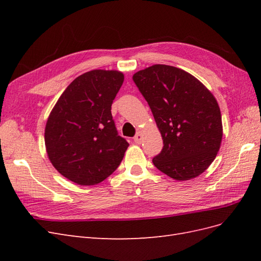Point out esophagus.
Returning a JSON list of instances; mask_svg holds the SVG:
<instances>
[{"label": "esophagus", "mask_w": 261, "mask_h": 261, "mask_svg": "<svg viewBox=\"0 0 261 261\" xmlns=\"http://www.w3.org/2000/svg\"><path fill=\"white\" fill-rule=\"evenodd\" d=\"M143 133L141 132H138L136 135H135V137H134V141H135L136 144H141V141H143Z\"/></svg>", "instance_id": "1"}]
</instances>
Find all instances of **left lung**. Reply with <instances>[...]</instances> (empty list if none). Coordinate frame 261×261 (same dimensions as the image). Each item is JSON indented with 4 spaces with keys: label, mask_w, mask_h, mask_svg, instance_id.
<instances>
[{
    "label": "left lung",
    "mask_w": 261,
    "mask_h": 261,
    "mask_svg": "<svg viewBox=\"0 0 261 261\" xmlns=\"http://www.w3.org/2000/svg\"><path fill=\"white\" fill-rule=\"evenodd\" d=\"M163 139L152 162L168 176L187 180L216 159L222 140V118L213 94L185 70L155 64L134 74Z\"/></svg>",
    "instance_id": "1"
}]
</instances>
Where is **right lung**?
<instances>
[{
    "label": "right lung",
    "mask_w": 261,
    "mask_h": 261,
    "mask_svg": "<svg viewBox=\"0 0 261 261\" xmlns=\"http://www.w3.org/2000/svg\"><path fill=\"white\" fill-rule=\"evenodd\" d=\"M124 82L117 70L94 69L68 85L45 125L48 156L78 185H94L117 169L128 147L118 136L111 106Z\"/></svg>",
    "instance_id": "1"
}]
</instances>
